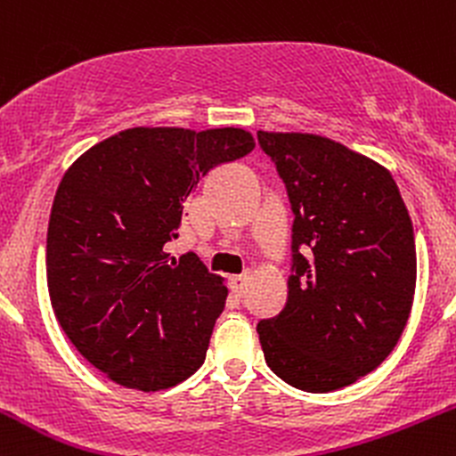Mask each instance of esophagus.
I'll return each instance as SVG.
<instances>
[{
    "mask_svg": "<svg viewBox=\"0 0 456 456\" xmlns=\"http://www.w3.org/2000/svg\"><path fill=\"white\" fill-rule=\"evenodd\" d=\"M229 287H232L235 296H244L246 287H248V276H232V279H229Z\"/></svg>",
    "mask_w": 456,
    "mask_h": 456,
    "instance_id": "34e87169",
    "label": "esophagus"
}]
</instances>
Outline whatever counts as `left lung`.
<instances>
[{
	"mask_svg": "<svg viewBox=\"0 0 456 456\" xmlns=\"http://www.w3.org/2000/svg\"><path fill=\"white\" fill-rule=\"evenodd\" d=\"M294 210L287 305L257 323L265 362L305 392H332L388 358L410 319L416 242L379 162L308 133H257Z\"/></svg>",
	"mask_w": 456,
	"mask_h": 456,
	"instance_id": "obj_1",
	"label": "left lung"
}]
</instances>
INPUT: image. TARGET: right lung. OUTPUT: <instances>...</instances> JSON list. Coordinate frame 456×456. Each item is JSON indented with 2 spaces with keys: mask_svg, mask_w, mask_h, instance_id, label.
Wrapping results in <instances>:
<instances>
[{
  "mask_svg": "<svg viewBox=\"0 0 456 456\" xmlns=\"http://www.w3.org/2000/svg\"><path fill=\"white\" fill-rule=\"evenodd\" d=\"M242 128H128L61 177L46 232L55 317L115 384L156 392L203 364L227 287L197 255L165 253L182 208L214 167L253 151Z\"/></svg>",
  "mask_w": 456,
  "mask_h": 456,
  "instance_id": "1",
  "label": "right lung"
}]
</instances>
